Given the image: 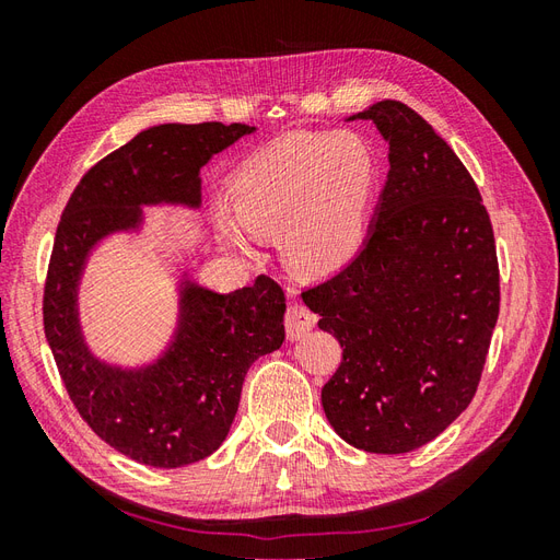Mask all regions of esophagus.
<instances>
[{
	"label": "esophagus",
	"mask_w": 560,
	"mask_h": 560,
	"mask_svg": "<svg viewBox=\"0 0 560 560\" xmlns=\"http://www.w3.org/2000/svg\"><path fill=\"white\" fill-rule=\"evenodd\" d=\"M315 313L311 308L303 306V303H292L290 311L284 315V331L290 341H299V338L306 336L308 331H313L315 327Z\"/></svg>",
	"instance_id": "1"
}]
</instances>
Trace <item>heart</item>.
I'll return each instance as SVG.
<instances>
[{"label":"heart","mask_w":560,"mask_h":560,"mask_svg":"<svg viewBox=\"0 0 560 560\" xmlns=\"http://www.w3.org/2000/svg\"><path fill=\"white\" fill-rule=\"evenodd\" d=\"M374 149L358 132H294L261 147L235 167L229 212H214L222 241L252 254L254 235L280 233L303 273H336L366 241L376 191Z\"/></svg>","instance_id":"b5f03b06"}]
</instances>
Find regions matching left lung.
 I'll return each instance as SVG.
<instances>
[{
    "mask_svg": "<svg viewBox=\"0 0 560 560\" xmlns=\"http://www.w3.org/2000/svg\"><path fill=\"white\" fill-rule=\"evenodd\" d=\"M352 118L387 140V182L358 257L301 296L343 348L322 387L336 434L409 453L477 395L500 313L495 235L477 184L425 118L397 100Z\"/></svg>",
    "mask_w": 560,
    "mask_h": 560,
    "instance_id": "obj_1",
    "label": "left lung"
}]
</instances>
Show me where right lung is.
<instances>
[{"label": "right lung", "instance_id": "right-lung-1", "mask_svg": "<svg viewBox=\"0 0 560 560\" xmlns=\"http://www.w3.org/2000/svg\"><path fill=\"white\" fill-rule=\"evenodd\" d=\"M243 124H165L97 161L62 210L44 284V331L83 422L149 467H184L214 453L238 411L247 369L284 341V292L268 276L231 294L184 282L175 343L154 366L121 371L83 346L77 282L89 249L138 226L144 202H200V167L252 132Z\"/></svg>", "mask_w": 560, "mask_h": 560}]
</instances>
